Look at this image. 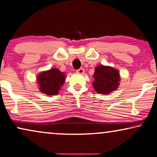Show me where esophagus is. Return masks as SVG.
Segmentation results:
<instances>
[{
  "instance_id": "34e87169",
  "label": "esophagus",
  "mask_w": 157,
  "mask_h": 157,
  "mask_svg": "<svg viewBox=\"0 0 157 157\" xmlns=\"http://www.w3.org/2000/svg\"><path fill=\"white\" fill-rule=\"evenodd\" d=\"M76 73H78V74H82L84 73V70H83V68H79L76 71Z\"/></svg>"
}]
</instances>
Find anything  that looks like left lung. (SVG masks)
Instances as JSON below:
<instances>
[{"instance_id":"left-lung-1","label":"left lung","mask_w":157,"mask_h":157,"mask_svg":"<svg viewBox=\"0 0 157 157\" xmlns=\"http://www.w3.org/2000/svg\"><path fill=\"white\" fill-rule=\"evenodd\" d=\"M93 86L97 93L109 94L118 88L121 81L120 73L110 66L99 65L95 68Z\"/></svg>"}]
</instances>
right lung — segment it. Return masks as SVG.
Segmentation results:
<instances>
[{"label": "right lung", "instance_id": "right-lung-1", "mask_svg": "<svg viewBox=\"0 0 157 157\" xmlns=\"http://www.w3.org/2000/svg\"><path fill=\"white\" fill-rule=\"evenodd\" d=\"M66 75L57 68L44 71L39 74L36 81L41 92L48 96H54L58 94L61 86L65 82Z\"/></svg>", "mask_w": 157, "mask_h": 157}]
</instances>
